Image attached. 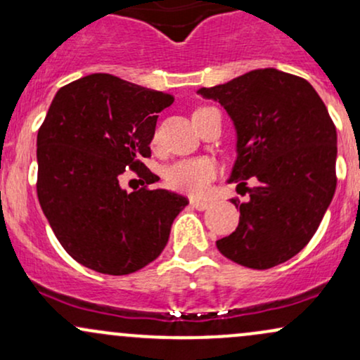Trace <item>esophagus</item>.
<instances>
[{
    "instance_id": "esophagus-1",
    "label": "esophagus",
    "mask_w": 360,
    "mask_h": 360,
    "mask_svg": "<svg viewBox=\"0 0 360 360\" xmlns=\"http://www.w3.org/2000/svg\"><path fill=\"white\" fill-rule=\"evenodd\" d=\"M189 203H191L193 208L200 210V212H203V210H206V208H208V206H210V201H206V200H198V198H191V200H189Z\"/></svg>"
}]
</instances>
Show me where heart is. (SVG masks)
<instances>
[{"label":"heart","mask_w":360,"mask_h":360,"mask_svg":"<svg viewBox=\"0 0 360 360\" xmlns=\"http://www.w3.org/2000/svg\"><path fill=\"white\" fill-rule=\"evenodd\" d=\"M208 110V106H200L194 110V115H200L201 111ZM218 167L214 160L208 157H194V159H181L171 164L166 169V183L171 189L179 193L200 196L203 194L212 181L217 177Z\"/></svg>","instance_id":"heart-1"}]
</instances>
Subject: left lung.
Instances as JSON below:
<instances>
[{"label":"left lung","instance_id":"left-lung-1","mask_svg":"<svg viewBox=\"0 0 360 360\" xmlns=\"http://www.w3.org/2000/svg\"><path fill=\"white\" fill-rule=\"evenodd\" d=\"M217 100L237 128L230 183L250 200L233 233L217 242L226 259L271 269L315 235L337 188V130L325 103L303 77L257 69L198 91ZM254 179V188L246 181ZM243 193V194H245Z\"/></svg>","mask_w":360,"mask_h":360}]
</instances>
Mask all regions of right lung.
<instances>
[{"label": "right lung", "mask_w": 360, "mask_h": 360, "mask_svg": "<svg viewBox=\"0 0 360 360\" xmlns=\"http://www.w3.org/2000/svg\"><path fill=\"white\" fill-rule=\"evenodd\" d=\"M174 98L111 74H91L57 91L37 135V196L57 240L74 260L110 276L142 269L160 255L171 226L189 203L150 189L157 113ZM127 168L144 181L119 186Z\"/></svg>", "instance_id": "add662e5"}]
</instances>
